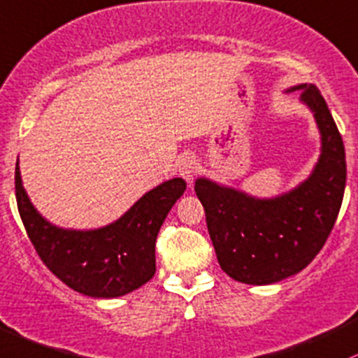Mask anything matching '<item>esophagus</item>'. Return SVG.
Listing matches in <instances>:
<instances>
[{"instance_id":"1","label":"esophagus","mask_w":358,"mask_h":358,"mask_svg":"<svg viewBox=\"0 0 358 358\" xmlns=\"http://www.w3.org/2000/svg\"><path fill=\"white\" fill-rule=\"evenodd\" d=\"M196 172H198V162L193 155H184L182 159L179 160V174L186 179V182L193 184Z\"/></svg>"}]
</instances>
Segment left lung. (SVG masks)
<instances>
[{"label": "left lung", "instance_id": "1", "mask_svg": "<svg viewBox=\"0 0 358 358\" xmlns=\"http://www.w3.org/2000/svg\"><path fill=\"white\" fill-rule=\"evenodd\" d=\"M297 90L321 136V153L307 179L271 198L208 178L194 182L222 270L248 285H271L302 271L324 245L343 201V140L317 87L299 83L285 92Z\"/></svg>", "mask_w": 358, "mask_h": 358}]
</instances>
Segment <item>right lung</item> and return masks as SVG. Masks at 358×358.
<instances>
[{"mask_svg":"<svg viewBox=\"0 0 358 358\" xmlns=\"http://www.w3.org/2000/svg\"><path fill=\"white\" fill-rule=\"evenodd\" d=\"M186 191L182 178L150 189L117 220L99 229H64L37 211L15 167V193L22 222L37 255L57 278L94 299H116L155 275V241L165 217Z\"/></svg>","mask_w":358,"mask_h":358,"instance_id":"add662e5","label":"right lung"}]
</instances>
